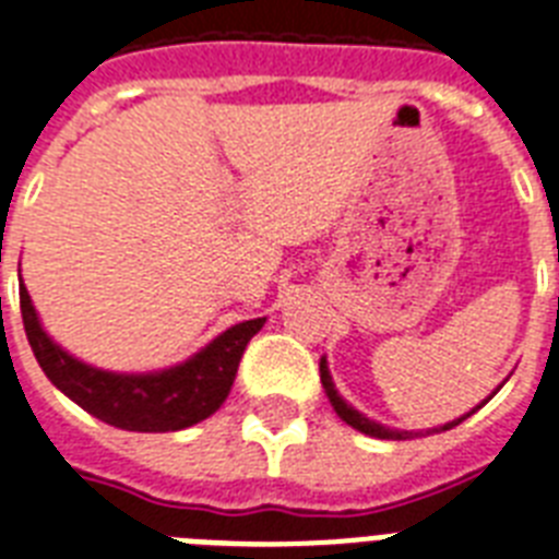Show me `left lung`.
Here are the masks:
<instances>
[{"instance_id":"1","label":"left lung","mask_w":559,"mask_h":559,"mask_svg":"<svg viewBox=\"0 0 559 559\" xmlns=\"http://www.w3.org/2000/svg\"><path fill=\"white\" fill-rule=\"evenodd\" d=\"M319 373H322V385H324V394H328V400H331V406H333V412H336V415L342 417V420H345V424L348 426H354V429H357V432H362V435H371V438H380V441H406V438H417V435H435V432H447V429H452V426H459L461 420H467L469 415H476L478 408L485 406L487 400L493 397V394H490V397L485 400V403H481V406H476V408H469L467 415H461V417H455V420H450V424H443V426H432V429H394V426H382V424H377V420H371V417H366L362 415V412H359V408H354L348 403V400L342 397L340 391H336V382H333V377H331V368H328V359L322 357V362H319Z\"/></svg>"}]
</instances>
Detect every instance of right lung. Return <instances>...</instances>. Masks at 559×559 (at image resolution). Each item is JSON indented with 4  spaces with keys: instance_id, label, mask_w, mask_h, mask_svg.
<instances>
[{
    "instance_id": "add662e5",
    "label": "right lung",
    "mask_w": 559,
    "mask_h": 559,
    "mask_svg": "<svg viewBox=\"0 0 559 559\" xmlns=\"http://www.w3.org/2000/svg\"><path fill=\"white\" fill-rule=\"evenodd\" d=\"M25 336L51 385L83 412L127 432H177L200 424L223 406L246 345L266 319L231 324L193 357L162 371H104L60 348L39 322L25 284H20Z\"/></svg>"
}]
</instances>
